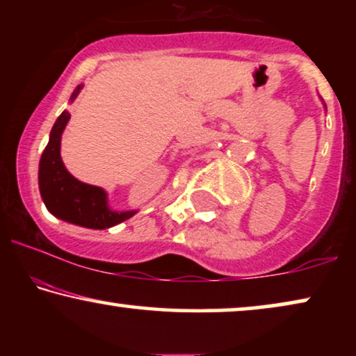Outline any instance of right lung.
<instances>
[{"instance_id":"1","label":"right lung","mask_w":356,"mask_h":356,"mask_svg":"<svg viewBox=\"0 0 356 356\" xmlns=\"http://www.w3.org/2000/svg\"><path fill=\"white\" fill-rule=\"evenodd\" d=\"M81 89L82 86H77L71 95V102L76 99ZM70 118V111H63L58 116L38 165V188L47 209L61 220L94 230H105L128 220L136 211H111L104 189L79 181L66 170L60 147L61 134Z\"/></svg>"}]
</instances>
